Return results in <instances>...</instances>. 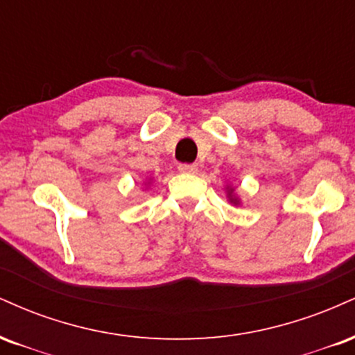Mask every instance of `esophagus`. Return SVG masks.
<instances>
[{"mask_svg": "<svg viewBox=\"0 0 355 355\" xmlns=\"http://www.w3.org/2000/svg\"><path fill=\"white\" fill-rule=\"evenodd\" d=\"M178 169L181 171V173H187V174L198 173V166H196V164H187V162H182V164H179Z\"/></svg>", "mask_w": 355, "mask_h": 355, "instance_id": "1", "label": "esophagus"}]
</instances>
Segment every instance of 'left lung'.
I'll return each mask as SVG.
<instances>
[{"instance_id":"1","label":"left lung","mask_w":355,"mask_h":355,"mask_svg":"<svg viewBox=\"0 0 355 355\" xmlns=\"http://www.w3.org/2000/svg\"><path fill=\"white\" fill-rule=\"evenodd\" d=\"M231 191H232V189H231ZM229 194H231V193H229ZM231 202H234V204H236V199H232V198H231Z\"/></svg>"}]
</instances>
